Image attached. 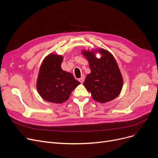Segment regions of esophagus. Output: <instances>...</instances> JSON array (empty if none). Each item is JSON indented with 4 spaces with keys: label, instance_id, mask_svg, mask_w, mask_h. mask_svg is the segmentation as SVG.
Returning a JSON list of instances; mask_svg holds the SVG:
<instances>
[{
    "label": "esophagus",
    "instance_id": "esophagus-1",
    "mask_svg": "<svg viewBox=\"0 0 158 158\" xmlns=\"http://www.w3.org/2000/svg\"><path fill=\"white\" fill-rule=\"evenodd\" d=\"M85 77L84 76H82L79 79V81L80 82H81V83H82V82H83L84 81H85Z\"/></svg>",
    "mask_w": 158,
    "mask_h": 158
}]
</instances>
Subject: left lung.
Segmentation results:
<instances>
[{"label": "left lung", "mask_w": 158, "mask_h": 158, "mask_svg": "<svg viewBox=\"0 0 158 158\" xmlns=\"http://www.w3.org/2000/svg\"><path fill=\"white\" fill-rule=\"evenodd\" d=\"M97 51L102 54L101 58H97L95 51H82L91 70L83 85L94 100L106 103L119 95L123 86V78L113 56L104 48H98Z\"/></svg>", "instance_id": "8db88e82"}]
</instances>
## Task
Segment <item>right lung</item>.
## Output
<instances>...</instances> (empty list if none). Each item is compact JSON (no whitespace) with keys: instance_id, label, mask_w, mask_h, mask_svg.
<instances>
[{"instance_id":"add662e5","label":"right lung","mask_w":158,"mask_h":158,"mask_svg":"<svg viewBox=\"0 0 158 158\" xmlns=\"http://www.w3.org/2000/svg\"><path fill=\"white\" fill-rule=\"evenodd\" d=\"M63 56L48 54L41 63L38 76L36 88L45 101L61 104L68 100L72 91L80 82L73 75L62 70Z\"/></svg>"}]
</instances>
